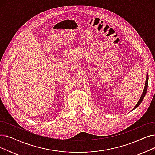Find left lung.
<instances>
[{
    "instance_id": "obj_1",
    "label": "left lung",
    "mask_w": 155,
    "mask_h": 155,
    "mask_svg": "<svg viewBox=\"0 0 155 155\" xmlns=\"http://www.w3.org/2000/svg\"><path fill=\"white\" fill-rule=\"evenodd\" d=\"M147 85H148V75H147V74L146 80V84H145V87H144V91H143L142 96H141V97H140L139 101H138V103H137L136 106L134 107V109H136V107H137L139 106V104L141 103V102L143 101V100L144 99V98L145 97V95H146V91H147Z\"/></svg>"
}]
</instances>
